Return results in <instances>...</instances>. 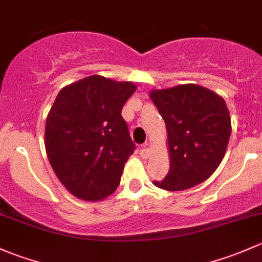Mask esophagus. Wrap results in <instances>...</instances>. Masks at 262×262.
Wrapping results in <instances>:
<instances>
[{
    "mask_svg": "<svg viewBox=\"0 0 262 262\" xmlns=\"http://www.w3.org/2000/svg\"><path fill=\"white\" fill-rule=\"evenodd\" d=\"M140 156H142L143 158H148V157L150 156V149L148 148V143H144L143 147L140 148Z\"/></svg>",
    "mask_w": 262,
    "mask_h": 262,
    "instance_id": "esophagus-1",
    "label": "esophagus"
}]
</instances>
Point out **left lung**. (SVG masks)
Here are the masks:
<instances>
[{
  "mask_svg": "<svg viewBox=\"0 0 262 262\" xmlns=\"http://www.w3.org/2000/svg\"><path fill=\"white\" fill-rule=\"evenodd\" d=\"M150 99L166 122L170 157L166 178L153 183L166 191L202 183L220 166L230 140L231 119L225 100L194 84L154 90Z\"/></svg>",
  "mask_w": 262,
  "mask_h": 262,
  "instance_id": "1",
  "label": "left lung"
}]
</instances>
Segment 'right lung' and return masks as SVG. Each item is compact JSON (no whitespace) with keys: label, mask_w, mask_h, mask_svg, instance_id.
Listing matches in <instances>:
<instances>
[{"label":"right lung","mask_w":262,"mask_h":262,"mask_svg":"<svg viewBox=\"0 0 262 262\" xmlns=\"http://www.w3.org/2000/svg\"><path fill=\"white\" fill-rule=\"evenodd\" d=\"M136 89L92 75L57 94L46 119L45 147L55 174L74 196L99 201L119 186L136 149L122 109Z\"/></svg>","instance_id":"add662e5"}]
</instances>
